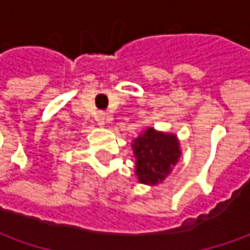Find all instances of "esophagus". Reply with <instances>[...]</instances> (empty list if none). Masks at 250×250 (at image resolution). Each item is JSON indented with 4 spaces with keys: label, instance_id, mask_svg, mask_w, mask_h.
<instances>
[{
    "label": "esophagus",
    "instance_id": "esophagus-1",
    "mask_svg": "<svg viewBox=\"0 0 250 250\" xmlns=\"http://www.w3.org/2000/svg\"><path fill=\"white\" fill-rule=\"evenodd\" d=\"M96 121H97V124H99V125H104V124L108 121V118H107V115H105L104 112H100V114H97Z\"/></svg>",
    "mask_w": 250,
    "mask_h": 250
}]
</instances>
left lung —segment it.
I'll list each match as a JSON object with an SVG mask.
<instances>
[{"instance_id": "obj_1", "label": "left lung", "mask_w": 250, "mask_h": 250, "mask_svg": "<svg viewBox=\"0 0 250 250\" xmlns=\"http://www.w3.org/2000/svg\"><path fill=\"white\" fill-rule=\"evenodd\" d=\"M136 159V175L140 184L156 185L163 182L181 157L179 142L172 133L147 128L132 143Z\"/></svg>"}]
</instances>
